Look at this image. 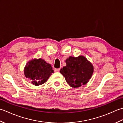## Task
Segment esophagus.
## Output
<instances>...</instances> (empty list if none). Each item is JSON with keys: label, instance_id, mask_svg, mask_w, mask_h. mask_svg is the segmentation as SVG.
Instances as JSON below:
<instances>
[{"label": "esophagus", "instance_id": "1", "mask_svg": "<svg viewBox=\"0 0 123 123\" xmlns=\"http://www.w3.org/2000/svg\"><path fill=\"white\" fill-rule=\"evenodd\" d=\"M60 68H58V69H54V71L55 72H59L60 71Z\"/></svg>", "mask_w": 123, "mask_h": 123}]
</instances>
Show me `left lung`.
<instances>
[{
  "instance_id": "8db88e82",
  "label": "left lung",
  "mask_w": 123,
  "mask_h": 123,
  "mask_svg": "<svg viewBox=\"0 0 123 123\" xmlns=\"http://www.w3.org/2000/svg\"><path fill=\"white\" fill-rule=\"evenodd\" d=\"M67 66L60 70L67 82L73 88L86 85L93 72L92 64L85 56H69L66 60Z\"/></svg>"
}]
</instances>
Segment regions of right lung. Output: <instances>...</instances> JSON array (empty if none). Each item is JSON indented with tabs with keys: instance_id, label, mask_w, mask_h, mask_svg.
<instances>
[{
	"instance_id": "obj_1",
	"label": "right lung",
	"mask_w": 123,
	"mask_h": 123,
	"mask_svg": "<svg viewBox=\"0 0 123 123\" xmlns=\"http://www.w3.org/2000/svg\"><path fill=\"white\" fill-rule=\"evenodd\" d=\"M24 72L26 78L32 81V83L39 86L45 83L54 71L50 64L40 58L33 59L28 62Z\"/></svg>"
}]
</instances>
